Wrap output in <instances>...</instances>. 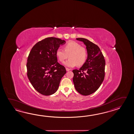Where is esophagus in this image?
Listing matches in <instances>:
<instances>
[{"instance_id":"esophagus-1","label":"esophagus","mask_w":134,"mask_h":134,"mask_svg":"<svg viewBox=\"0 0 134 134\" xmlns=\"http://www.w3.org/2000/svg\"><path fill=\"white\" fill-rule=\"evenodd\" d=\"M66 71H69V70H71V69H69V68H66Z\"/></svg>"}]
</instances>
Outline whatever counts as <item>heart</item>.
I'll list each match as a JSON object with an SVG mask.
<instances>
[{"instance_id": "1", "label": "heart", "mask_w": 134, "mask_h": 134, "mask_svg": "<svg viewBox=\"0 0 134 134\" xmlns=\"http://www.w3.org/2000/svg\"><path fill=\"white\" fill-rule=\"evenodd\" d=\"M64 49H57L56 55L61 62H64L69 57V59L64 63L65 66L72 68L77 65L82 66L85 63L87 58V51L79 43L70 42L64 46Z\"/></svg>"}]
</instances>
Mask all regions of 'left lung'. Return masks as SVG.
Here are the masks:
<instances>
[{
    "label": "left lung",
    "mask_w": 134,
    "mask_h": 134,
    "mask_svg": "<svg viewBox=\"0 0 134 134\" xmlns=\"http://www.w3.org/2000/svg\"><path fill=\"white\" fill-rule=\"evenodd\" d=\"M86 46L88 58L81 68L73 70L75 88L80 94L87 96L97 91L105 76V61L100 48L83 38H76Z\"/></svg>",
    "instance_id": "left-lung-1"
}]
</instances>
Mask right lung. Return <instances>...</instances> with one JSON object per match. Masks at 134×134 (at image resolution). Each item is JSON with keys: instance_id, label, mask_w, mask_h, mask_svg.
I'll return each instance as SVG.
<instances>
[{"instance_id": "right-lung-1", "label": "right lung", "mask_w": 134, "mask_h": 134, "mask_svg": "<svg viewBox=\"0 0 134 134\" xmlns=\"http://www.w3.org/2000/svg\"><path fill=\"white\" fill-rule=\"evenodd\" d=\"M65 41L48 37L36 43L29 54L27 74L31 85L38 92L48 96L57 91L66 68L57 62L56 52Z\"/></svg>"}]
</instances>
